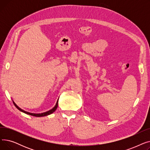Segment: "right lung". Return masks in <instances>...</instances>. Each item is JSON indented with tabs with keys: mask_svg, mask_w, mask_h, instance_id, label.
<instances>
[{
	"mask_svg": "<svg viewBox=\"0 0 150 150\" xmlns=\"http://www.w3.org/2000/svg\"><path fill=\"white\" fill-rule=\"evenodd\" d=\"M59 99V98H58ZM58 100H57V103H56V105H55V106L52 109H50V110H49V111H47V112H42V113H39V114H35V113H31V112H27V111H24V110H23V109H22L21 108H19L16 104L15 103V102L13 100V103H14V105L16 106V108L18 109H19L20 111H21V112H23V113H25V114H28V115H33V116H35V117H44V116H46V115H50V114H52L53 112H54L55 111H56V109H57V108H58Z\"/></svg>",
	"mask_w": 150,
	"mask_h": 150,
	"instance_id": "right-lung-1",
	"label": "right lung"
}]
</instances>
